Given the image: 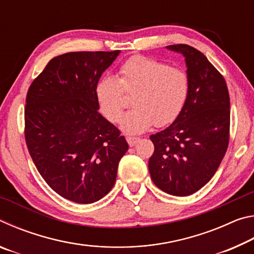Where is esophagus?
<instances>
[{
	"mask_svg": "<svg viewBox=\"0 0 254 254\" xmlns=\"http://www.w3.org/2000/svg\"><path fill=\"white\" fill-rule=\"evenodd\" d=\"M127 141L130 147H134V145L139 142L140 139L139 137H134V136H127Z\"/></svg>",
	"mask_w": 254,
	"mask_h": 254,
	"instance_id": "esophagus-1",
	"label": "esophagus"
}]
</instances>
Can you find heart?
<instances>
[{
  "label": "heart",
  "mask_w": 254,
  "mask_h": 254,
  "mask_svg": "<svg viewBox=\"0 0 254 254\" xmlns=\"http://www.w3.org/2000/svg\"><path fill=\"white\" fill-rule=\"evenodd\" d=\"M188 76L183 69L145 56H133L120 67L118 78L103 76L97 81L95 96L103 115L119 122L126 109L127 94H133V109L122 119L121 130L140 134L153 124L167 126L178 117L187 100Z\"/></svg>",
  "instance_id": "heart-1"
}]
</instances>
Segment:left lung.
I'll return each mask as SVG.
<instances>
[{
    "instance_id": "obj_1",
    "label": "left lung",
    "mask_w": 254,
    "mask_h": 254,
    "mask_svg": "<svg viewBox=\"0 0 254 254\" xmlns=\"http://www.w3.org/2000/svg\"><path fill=\"white\" fill-rule=\"evenodd\" d=\"M166 48L184 56L189 88L177 119L150 135L154 152L149 173L162 191L188 196L212 179L226 152L230 96L225 79L200 51L188 45Z\"/></svg>"
}]
</instances>
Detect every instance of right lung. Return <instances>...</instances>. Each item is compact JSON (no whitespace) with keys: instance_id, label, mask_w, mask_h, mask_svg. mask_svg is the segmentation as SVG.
<instances>
[{"instance_id":"obj_1","label":"right lung","mask_w":254,"mask_h":254,"mask_svg":"<svg viewBox=\"0 0 254 254\" xmlns=\"http://www.w3.org/2000/svg\"><path fill=\"white\" fill-rule=\"evenodd\" d=\"M121 51L57 56L27 95L25 142L38 171L64 198L92 204L113 188L128 144L98 113L97 81Z\"/></svg>"}]
</instances>
